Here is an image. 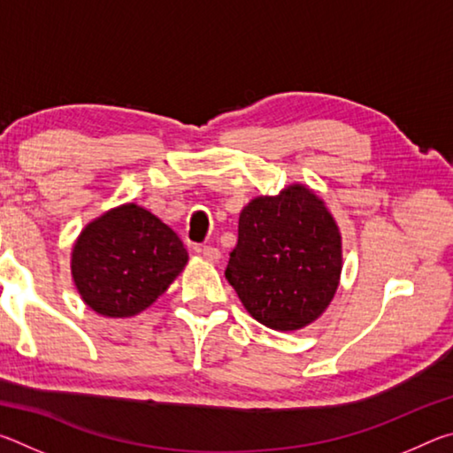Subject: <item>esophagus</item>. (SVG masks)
I'll return each mask as SVG.
<instances>
[{"label":"esophagus","instance_id":"obj_1","mask_svg":"<svg viewBox=\"0 0 453 453\" xmlns=\"http://www.w3.org/2000/svg\"><path fill=\"white\" fill-rule=\"evenodd\" d=\"M199 251H202L205 262H210V264H218L221 259V251L218 248H211V245H203Z\"/></svg>","mask_w":453,"mask_h":453}]
</instances>
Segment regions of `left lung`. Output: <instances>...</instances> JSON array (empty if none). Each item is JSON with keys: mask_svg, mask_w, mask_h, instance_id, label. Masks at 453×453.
<instances>
[{"mask_svg": "<svg viewBox=\"0 0 453 453\" xmlns=\"http://www.w3.org/2000/svg\"><path fill=\"white\" fill-rule=\"evenodd\" d=\"M343 267L342 232L324 199L303 183L245 205L226 278L259 324L296 332L332 303Z\"/></svg>", "mask_w": 453, "mask_h": 453, "instance_id": "1", "label": "left lung"}]
</instances>
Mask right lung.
<instances>
[{"mask_svg": "<svg viewBox=\"0 0 453 453\" xmlns=\"http://www.w3.org/2000/svg\"><path fill=\"white\" fill-rule=\"evenodd\" d=\"M170 226L137 203H121L91 219L72 250V280L89 310L132 318L148 310L188 264Z\"/></svg>", "mask_w": 453, "mask_h": 453, "instance_id": "right-lung-1", "label": "right lung"}]
</instances>
